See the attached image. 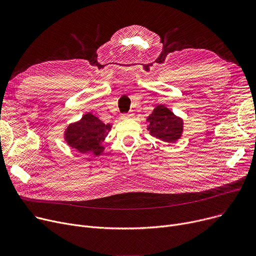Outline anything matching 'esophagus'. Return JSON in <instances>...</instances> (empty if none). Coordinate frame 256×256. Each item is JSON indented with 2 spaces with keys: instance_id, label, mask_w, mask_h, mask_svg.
Segmentation results:
<instances>
[{
  "instance_id": "1",
  "label": "esophagus",
  "mask_w": 256,
  "mask_h": 256,
  "mask_svg": "<svg viewBox=\"0 0 256 256\" xmlns=\"http://www.w3.org/2000/svg\"><path fill=\"white\" fill-rule=\"evenodd\" d=\"M132 117H134V113H132V112H130V113L124 114V115L122 116L124 119H126V118H132Z\"/></svg>"
}]
</instances>
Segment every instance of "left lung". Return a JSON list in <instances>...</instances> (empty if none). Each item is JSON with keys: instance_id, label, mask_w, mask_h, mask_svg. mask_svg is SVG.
Segmentation results:
<instances>
[{"instance_id": "1", "label": "left lung", "mask_w": 256, "mask_h": 256, "mask_svg": "<svg viewBox=\"0 0 256 256\" xmlns=\"http://www.w3.org/2000/svg\"><path fill=\"white\" fill-rule=\"evenodd\" d=\"M147 130L152 137L167 143H174L182 138L184 120L164 104L156 106L147 117Z\"/></svg>"}]
</instances>
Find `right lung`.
<instances>
[{
    "mask_svg": "<svg viewBox=\"0 0 256 256\" xmlns=\"http://www.w3.org/2000/svg\"><path fill=\"white\" fill-rule=\"evenodd\" d=\"M111 128L112 124H104L92 113H86L78 121L66 128L64 140L78 152L100 156L104 150L102 143Z\"/></svg>",
    "mask_w": 256,
    "mask_h": 256,
    "instance_id": "obj_1",
    "label": "right lung"
}]
</instances>
